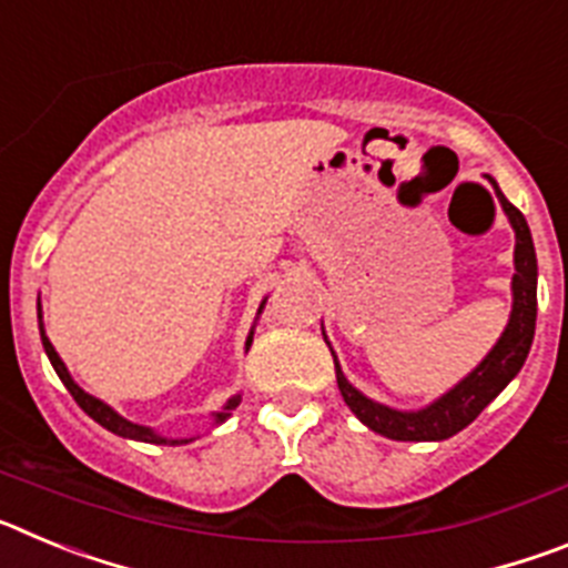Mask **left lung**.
<instances>
[{
	"mask_svg": "<svg viewBox=\"0 0 568 568\" xmlns=\"http://www.w3.org/2000/svg\"><path fill=\"white\" fill-rule=\"evenodd\" d=\"M495 193H498L511 227H515V239H518V244H515V278H511L515 304H511V315L504 335L495 344V349L480 361L478 369L466 375L455 389H449L444 398H438L433 406L420 409V413H398V409H389V406L364 398L344 378L338 361H335V378H338V389L344 395L346 406L353 409L361 424H366L373 433L384 435V438H453L455 433H460L464 426H469L471 420L484 413V406L491 398H498L500 389L520 373V366H524L526 355H529L531 338H535V318H538V258H535V244H531V233L524 213L511 202H506V195L500 193L498 184H495Z\"/></svg>",
	"mask_w": 568,
	"mask_h": 568,
	"instance_id": "8db88e82",
	"label": "left lung"
}]
</instances>
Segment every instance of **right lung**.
Here are the masks:
<instances>
[{"label": "right lung", "instance_id": "right-lung-1", "mask_svg": "<svg viewBox=\"0 0 568 568\" xmlns=\"http://www.w3.org/2000/svg\"><path fill=\"white\" fill-rule=\"evenodd\" d=\"M39 318H42V307H39ZM39 333H42V346H44V353H48L50 364H53V369H57V375L62 378V384L68 386V393L73 395V400H77L79 406H82L84 413L90 415V418L97 420V424H102L104 429H110V433L115 435H122V438H133V440H144V444H168V446H179V444H190L193 438H162V435H155L153 429H148V426H139V424H130L128 418H122L119 413H113L108 404H102L99 398H93V395H88L82 389V386L77 384V381L70 378L68 373V366L62 364V358L57 355V349H53V344L48 341V335H44L42 329V321H39ZM253 344V333H250L247 338V346ZM239 395L235 398L227 400V406H224V413H215V424H222V420L230 418V409H235L239 406Z\"/></svg>", "mask_w": 568, "mask_h": 568}]
</instances>
